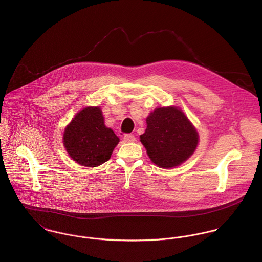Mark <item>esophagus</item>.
I'll return each mask as SVG.
<instances>
[{"mask_svg":"<svg viewBox=\"0 0 262 262\" xmlns=\"http://www.w3.org/2000/svg\"><path fill=\"white\" fill-rule=\"evenodd\" d=\"M135 141H136V138H135L134 135L127 134V135L123 136V142L124 143H134Z\"/></svg>","mask_w":262,"mask_h":262,"instance_id":"1","label":"esophagus"}]
</instances>
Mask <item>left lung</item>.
<instances>
[{
	"label": "left lung",
	"instance_id": "left-lung-1",
	"mask_svg": "<svg viewBox=\"0 0 262 262\" xmlns=\"http://www.w3.org/2000/svg\"><path fill=\"white\" fill-rule=\"evenodd\" d=\"M145 122L146 128L140 139L156 166L172 169L182 165L195 152L199 134L180 107H157L146 117Z\"/></svg>",
	"mask_w": 262,
	"mask_h": 262
}]
</instances>
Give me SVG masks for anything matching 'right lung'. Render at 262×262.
<instances>
[{"mask_svg":"<svg viewBox=\"0 0 262 262\" xmlns=\"http://www.w3.org/2000/svg\"><path fill=\"white\" fill-rule=\"evenodd\" d=\"M118 143L115 132L104 124L100 106L79 111L63 134V145L69 157L88 168L98 167L108 161Z\"/></svg>","mask_w":262,"mask_h":262,"instance_id":"1","label":"right lung"}]
</instances>
